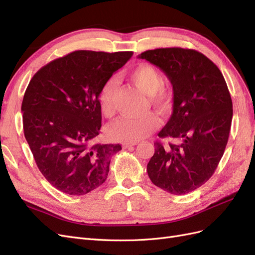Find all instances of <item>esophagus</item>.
I'll return each instance as SVG.
<instances>
[{
	"instance_id": "obj_1",
	"label": "esophagus",
	"mask_w": 255,
	"mask_h": 255,
	"mask_svg": "<svg viewBox=\"0 0 255 255\" xmlns=\"http://www.w3.org/2000/svg\"><path fill=\"white\" fill-rule=\"evenodd\" d=\"M136 143L137 142H126L122 144V146H123V149H129V148H132L133 145H135Z\"/></svg>"
}]
</instances>
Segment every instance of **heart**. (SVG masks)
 I'll return each mask as SVG.
<instances>
[{"label": "heart", "mask_w": 255, "mask_h": 255, "mask_svg": "<svg viewBox=\"0 0 255 255\" xmlns=\"http://www.w3.org/2000/svg\"><path fill=\"white\" fill-rule=\"evenodd\" d=\"M128 78L136 87L149 96L150 102L160 112H168L171 107L173 91L163 84V75L156 67L149 63H141L134 67ZM118 84L115 79L107 80L99 91V104L105 117H112L116 112V98ZM156 114L148 113L138 118H121L113 122L107 128V135L113 140L136 142L142 139L159 127Z\"/></svg>", "instance_id": "obj_1"}]
</instances>
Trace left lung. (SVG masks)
I'll use <instances>...</instances> for the list:
<instances>
[{
	"label": "left lung",
	"instance_id": "left-lung-1",
	"mask_svg": "<svg viewBox=\"0 0 255 255\" xmlns=\"http://www.w3.org/2000/svg\"><path fill=\"white\" fill-rule=\"evenodd\" d=\"M140 58L163 70L173 88V113L155 140L146 166L150 180L172 195H184L210 180L225 153L233 104L225 78L204 54L179 47L142 52Z\"/></svg>",
	"mask_w": 255,
	"mask_h": 255
}]
</instances>
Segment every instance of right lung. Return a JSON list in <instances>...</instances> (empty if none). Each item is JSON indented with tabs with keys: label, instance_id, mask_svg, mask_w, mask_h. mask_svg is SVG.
Returning <instances> with one entry per match:
<instances>
[{
	"label": "right lung",
	"instance_id": "obj_1",
	"mask_svg": "<svg viewBox=\"0 0 255 255\" xmlns=\"http://www.w3.org/2000/svg\"><path fill=\"white\" fill-rule=\"evenodd\" d=\"M132 51L80 50L38 70L23 97V130L36 165L61 192L83 196L102 185L121 144H100L99 91Z\"/></svg>",
	"mask_w": 255,
	"mask_h": 255
}]
</instances>
